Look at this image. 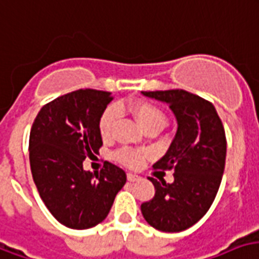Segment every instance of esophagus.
<instances>
[{
    "mask_svg": "<svg viewBox=\"0 0 259 259\" xmlns=\"http://www.w3.org/2000/svg\"><path fill=\"white\" fill-rule=\"evenodd\" d=\"M127 179L128 182H138V180H141V176L135 174H127Z\"/></svg>",
    "mask_w": 259,
    "mask_h": 259,
    "instance_id": "obj_1",
    "label": "esophagus"
}]
</instances>
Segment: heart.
I'll use <instances>...</instances> for the list:
<instances>
[{
  "label": "heart",
  "mask_w": 259,
  "mask_h": 259,
  "mask_svg": "<svg viewBox=\"0 0 259 259\" xmlns=\"http://www.w3.org/2000/svg\"><path fill=\"white\" fill-rule=\"evenodd\" d=\"M118 110H128L143 131H146V130L161 131L166 124V116H165L164 112L157 105L151 104V102L137 101V102H131V104L122 105V106L118 105L117 108L110 106L105 110L100 118V132L101 137L104 139H108L112 135L114 122L117 120ZM116 158L124 165L137 166L141 162L142 154L135 150H131V149H121L116 153Z\"/></svg>",
  "instance_id": "heart-1"
}]
</instances>
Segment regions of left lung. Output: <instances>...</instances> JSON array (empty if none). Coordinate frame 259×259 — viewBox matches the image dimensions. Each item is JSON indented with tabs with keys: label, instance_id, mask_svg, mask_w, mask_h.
Returning a JSON list of instances; mask_svg holds the SVG:
<instances>
[{
	"label": "left lung",
	"instance_id": "1",
	"mask_svg": "<svg viewBox=\"0 0 259 259\" xmlns=\"http://www.w3.org/2000/svg\"><path fill=\"white\" fill-rule=\"evenodd\" d=\"M169 105L178 131L168 151L154 164L172 169V183L149 178L155 195L142 203L145 220L162 232H180L198 223L214 201L223 179L227 139L217 110L209 101L184 90L142 91Z\"/></svg>",
	"mask_w": 259,
	"mask_h": 259
}]
</instances>
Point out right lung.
I'll list each match as a JSON object with an SVG mask.
<instances>
[{
	"label": "right lung",
	"mask_w": 259,
	"mask_h": 259,
	"mask_svg": "<svg viewBox=\"0 0 259 259\" xmlns=\"http://www.w3.org/2000/svg\"><path fill=\"white\" fill-rule=\"evenodd\" d=\"M110 93L77 90L40 109L30 132V165L40 199L58 223L87 229L102 223L127 175L106 162L100 174L83 169L102 146L100 118Z\"/></svg>",
	"instance_id": "right-lung-1"
}]
</instances>
